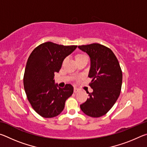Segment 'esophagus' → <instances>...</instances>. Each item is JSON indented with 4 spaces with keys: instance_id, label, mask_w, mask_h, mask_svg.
I'll use <instances>...</instances> for the list:
<instances>
[{
    "instance_id": "1",
    "label": "esophagus",
    "mask_w": 147,
    "mask_h": 147,
    "mask_svg": "<svg viewBox=\"0 0 147 147\" xmlns=\"http://www.w3.org/2000/svg\"><path fill=\"white\" fill-rule=\"evenodd\" d=\"M79 91V90L77 88H74V93H77Z\"/></svg>"
}]
</instances>
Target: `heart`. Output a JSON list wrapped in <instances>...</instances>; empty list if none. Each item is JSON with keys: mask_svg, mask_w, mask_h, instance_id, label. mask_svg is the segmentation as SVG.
<instances>
[{"mask_svg": "<svg viewBox=\"0 0 147 147\" xmlns=\"http://www.w3.org/2000/svg\"><path fill=\"white\" fill-rule=\"evenodd\" d=\"M86 58H87L86 56L82 54H76L75 56H74V58H75V60L76 62L80 61L82 59H83Z\"/></svg>", "mask_w": 147, "mask_h": 147, "instance_id": "b5f03b06", "label": "heart"}]
</instances>
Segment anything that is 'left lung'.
<instances>
[{"instance_id":"8db88e82","label":"left lung","mask_w":147,"mask_h":147,"mask_svg":"<svg viewBox=\"0 0 147 147\" xmlns=\"http://www.w3.org/2000/svg\"><path fill=\"white\" fill-rule=\"evenodd\" d=\"M88 54L91 67L88 76L93 91L80 105L82 111L89 117H100L108 112L116 102L121 93L123 73L116 56L110 49L93 43L78 46Z\"/></svg>"}]
</instances>
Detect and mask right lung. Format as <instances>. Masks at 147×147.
<instances>
[{
    "instance_id": "right-lung-1",
    "label": "right lung",
    "mask_w": 147,
    "mask_h": 147,
    "mask_svg": "<svg viewBox=\"0 0 147 147\" xmlns=\"http://www.w3.org/2000/svg\"><path fill=\"white\" fill-rule=\"evenodd\" d=\"M76 47L46 42L34 49L29 56L23 78L24 91L32 108L43 117L53 118L60 114L66 100L73 93L71 84L60 88L54 78L64 59Z\"/></svg>"
}]
</instances>
